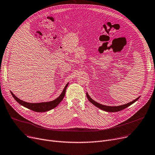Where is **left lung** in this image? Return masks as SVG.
<instances>
[{
    "label": "left lung",
    "instance_id": "8db88e82",
    "mask_svg": "<svg viewBox=\"0 0 155 155\" xmlns=\"http://www.w3.org/2000/svg\"><path fill=\"white\" fill-rule=\"evenodd\" d=\"M86 95L87 97V99L88 100L90 101L92 104H94L95 106H96L97 107H98L103 110H105V111H107V112H118V111H120V110H123L126 108H127V107H129V105H131V104H133V103H134L136 101H137L138 99H140V97H137V99H136L135 100L133 101L132 102H129L127 104H124V105H119V106H107V105H102V104H101L98 102H95V101H94L91 97L89 96V95L88 94V93L86 94Z\"/></svg>",
    "mask_w": 155,
    "mask_h": 155
}]
</instances>
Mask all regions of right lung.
Returning <instances> with one entry per match:
<instances>
[{"instance_id": "right-lung-1", "label": "right lung", "mask_w": 155, "mask_h": 155, "mask_svg": "<svg viewBox=\"0 0 155 155\" xmlns=\"http://www.w3.org/2000/svg\"><path fill=\"white\" fill-rule=\"evenodd\" d=\"M68 83L66 85V86L64 87L63 92H61V95L58 97V98H56L54 101H52L50 102H40V103L26 102L20 100L12 92H11V93L12 97L14 98V99L19 104L22 105V106L37 112H46L54 109L62 101V100L63 99L64 97L65 92H66V89H67V87H68Z\"/></svg>"}]
</instances>
